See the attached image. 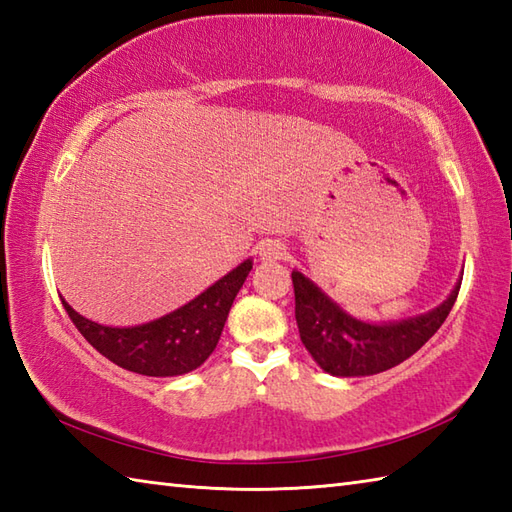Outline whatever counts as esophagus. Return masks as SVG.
Returning a JSON list of instances; mask_svg holds the SVG:
<instances>
[{"label":"esophagus","mask_w":512,"mask_h":512,"mask_svg":"<svg viewBox=\"0 0 512 512\" xmlns=\"http://www.w3.org/2000/svg\"><path fill=\"white\" fill-rule=\"evenodd\" d=\"M288 255V246L284 242H279V239H266L259 246V257L264 259V262H277V259H284Z\"/></svg>","instance_id":"1"}]
</instances>
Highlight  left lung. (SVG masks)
Wrapping results in <instances>:
<instances>
[{
	"label": "left lung",
	"instance_id": "left-lung-1",
	"mask_svg": "<svg viewBox=\"0 0 512 512\" xmlns=\"http://www.w3.org/2000/svg\"><path fill=\"white\" fill-rule=\"evenodd\" d=\"M295 317L301 341L314 361L332 376H372L416 354L449 317L462 281L436 310L394 323H365L341 306L299 270H292Z\"/></svg>",
	"mask_w": 512,
	"mask_h": 512
}]
</instances>
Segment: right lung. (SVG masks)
<instances>
[{
	"label": "right lung",
	"instance_id": "right-lung-1",
	"mask_svg": "<svg viewBox=\"0 0 512 512\" xmlns=\"http://www.w3.org/2000/svg\"><path fill=\"white\" fill-rule=\"evenodd\" d=\"M250 268L253 259H246L182 308L134 328L94 323L74 312L68 301H61L85 341L118 367L143 376H180L198 369L215 350Z\"/></svg>",
	"mask_w": 512,
	"mask_h": 512
}]
</instances>
